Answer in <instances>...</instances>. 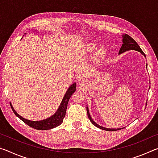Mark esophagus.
I'll return each mask as SVG.
<instances>
[{"label": "esophagus", "mask_w": 158, "mask_h": 158, "mask_svg": "<svg viewBox=\"0 0 158 158\" xmlns=\"http://www.w3.org/2000/svg\"><path fill=\"white\" fill-rule=\"evenodd\" d=\"M85 81L84 79H79V81H78V83H79V84L80 85H84L85 84Z\"/></svg>", "instance_id": "esophagus-1"}]
</instances>
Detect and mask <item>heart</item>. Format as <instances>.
<instances>
[{
  "label": "heart",
  "mask_w": 158,
  "mask_h": 158,
  "mask_svg": "<svg viewBox=\"0 0 158 158\" xmlns=\"http://www.w3.org/2000/svg\"><path fill=\"white\" fill-rule=\"evenodd\" d=\"M95 47H96V44H94V43L90 44H89V49H95ZM104 53H105V50H104V49H100V50L98 51V56H102Z\"/></svg>",
  "instance_id": "obj_1"
}]
</instances>
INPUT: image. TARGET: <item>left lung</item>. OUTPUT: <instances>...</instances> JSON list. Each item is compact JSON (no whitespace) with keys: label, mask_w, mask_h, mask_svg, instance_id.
<instances>
[{"label":"left lung","mask_w":158,"mask_h":158,"mask_svg":"<svg viewBox=\"0 0 158 158\" xmlns=\"http://www.w3.org/2000/svg\"><path fill=\"white\" fill-rule=\"evenodd\" d=\"M129 50L137 51V52L142 53L144 56H146V55L144 54L143 51L141 50L140 47L139 46V44L137 43V42H136L135 40L132 38V37H131L130 35H128L127 34H125V35H123V44H122V47H121V49H120L119 54H121V53L126 52V51H129ZM86 110H87L88 117H89V118L90 119L91 123L94 125L95 126L98 127V128H100V129H102V130H105L106 131H116V130L121 129V128H118V129H111V128H106V127L100 126V125H98L97 123H95L93 121V120L92 119V118L90 117V115L89 114V108L86 107Z\"/></svg>","instance_id":"left-lung-1"}]
</instances>
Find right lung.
Masks as SVG:
<instances>
[{
  "mask_svg": "<svg viewBox=\"0 0 158 158\" xmlns=\"http://www.w3.org/2000/svg\"><path fill=\"white\" fill-rule=\"evenodd\" d=\"M75 90H76V83H74L73 85H70V87L68 89V91L66 92L65 95L64 96V98L62 100V102H61L59 108L58 109L57 111L52 116H51L50 118H48L47 119L42 120V121H29V120L23 118L19 116V115L15 111L14 108H13L12 106L11 105V103H10V106H11L12 111L16 116L19 118L21 121L24 122L26 125H28V126L33 127L34 129L40 130H50V129H52L53 127L58 126V125H60L63 123L64 117L65 116V113H66L67 107H68V103L69 102V98H70L71 95L73 94V93L75 91Z\"/></svg>",
  "mask_w": 158,
  "mask_h": 158,
  "instance_id": "obj_1",
  "label": "right lung"
}]
</instances>
